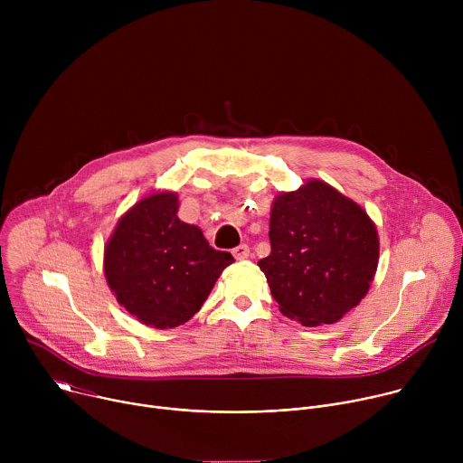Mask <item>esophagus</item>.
<instances>
[{"instance_id": "obj_1", "label": "esophagus", "mask_w": 463, "mask_h": 463, "mask_svg": "<svg viewBox=\"0 0 463 463\" xmlns=\"http://www.w3.org/2000/svg\"><path fill=\"white\" fill-rule=\"evenodd\" d=\"M249 245H245V243H241V245H238L234 250H232V254H234V258L236 260H245V258H249Z\"/></svg>"}]
</instances>
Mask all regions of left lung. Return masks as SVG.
I'll list each match as a JSON object with an SVG mask.
<instances>
[{"mask_svg": "<svg viewBox=\"0 0 463 463\" xmlns=\"http://www.w3.org/2000/svg\"><path fill=\"white\" fill-rule=\"evenodd\" d=\"M271 254L258 261L279 309L302 326L335 324L368 293L379 236L366 211L332 184L309 179L279 192Z\"/></svg>", "mask_w": 463, "mask_h": 463, "instance_id": "8db88e82", "label": "left lung"}]
</instances>
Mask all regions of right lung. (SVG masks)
<instances>
[{
	"label": "right lung",
	"mask_w": 463,
	"mask_h": 463,
	"mask_svg": "<svg viewBox=\"0 0 463 463\" xmlns=\"http://www.w3.org/2000/svg\"><path fill=\"white\" fill-rule=\"evenodd\" d=\"M177 209V192H152L122 214L104 247V277L117 302L156 329L190 320L234 261L200 227L181 222Z\"/></svg>",
	"instance_id": "1"
}]
</instances>
